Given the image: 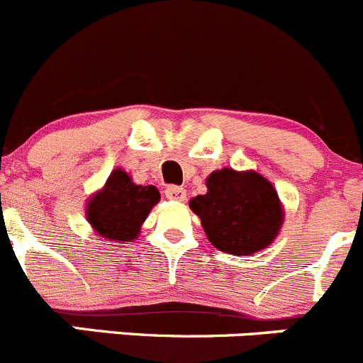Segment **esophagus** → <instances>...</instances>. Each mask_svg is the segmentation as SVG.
I'll use <instances>...</instances> for the list:
<instances>
[{
  "mask_svg": "<svg viewBox=\"0 0 363 363\" xmlns=\"http://www.w3.org/2000/svg\"><path fill=\"white\" fill-rule=\"evenodd\" d=\"M164 193L170 201H184L186 199V189L182 186H168Z\"/></svg>",
  "mask_w": 363,
  "mask_h": 363,
  "instance_id": "obj_1",
  "label": "esophagus"
}]
</instances>
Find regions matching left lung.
Listing matches in <instances>:
<instances>
[{
    "instance_id": "8db88e82",
    "label": "left lung",
    "mask_w": 363,
    "mask_h": 363,
    "mask_svg": "<svg viewBox=\"0 0 363 363\" xmlns=\"http://www.w3.org/2000/svg\"><path fill=\"white\" fill-rule=\"evenodd\" d=\"M208 193L189 201L209 242L222 252L249 256L279 233L283 209L274 186L256 172L223 168L206 181Z\"/></svg>"
}]
</instances>
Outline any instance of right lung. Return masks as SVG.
<instances>
[{"mask_svg": "<svg viewBox=\"0 0 363 363\" xmlns=\"http://www.w3.org/2000/svg\"><path fill=\"white\" fill-rule=\"evenodd\" d=\"M161 195L155 186L134 184L123 170H114L87 204V220L98 235L128 242L140 235L141 223Z\"/></svg>", "mask_w": 363, "mask_h": 363, "instance_id": "add662e5", "label": "right lung"}]
</instances>
